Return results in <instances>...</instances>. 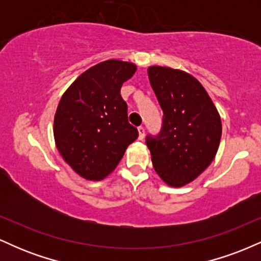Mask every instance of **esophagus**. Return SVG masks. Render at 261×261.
Masks as SVG:
<instances>
[{
	"label": "esophagus",
	"mask_w": 261,
	"mask_h": 261,
	"mask_svg": "<svg viewBox=\"0 0 261 261\" xmlns=\"http://www.w3.org/2000/svg\"><path fill=\"white\" fill-rule=\"evenodd\" d=\"M137 130H139V139L142 140L143 137H145V127L139 126L137 127Z\"/></svg>",
	"instance_id": "obj_1"
}]
</instances>
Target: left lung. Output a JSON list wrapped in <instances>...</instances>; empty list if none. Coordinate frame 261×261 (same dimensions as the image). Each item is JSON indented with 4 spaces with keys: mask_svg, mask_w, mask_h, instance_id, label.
Masks as SVG:
<instances>
[{
    "mask_svg": "<svg viewBox=\"0 0 261 261\" xmlns=\"http://www.w3.org/2000/svg\"><path fill=\"white\" fill-rule=\"evenodd\" d=\"M163 110V125L146 143L162 180L180 188L196 179L214 161L220 146V114L201 83L184 71L162 66L147 70Z\"/></svg>",
    "mask_w": 261,
    "mask_h": 261,
    "instance_id": "1",
    "label": "left lung"
}]
</instances>
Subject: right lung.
<instances>
[{
    "instance_id": "right-lung-1",
    "label": "right lung",
    "mask_w": 261,
    "mask_h": 261,
    "mask_svg": "<svg viewBox=\"0 0 261 261\" xmlns=\"http://www.w3.org/2000/svg\"><path fill=\"white\" fill-rule=\"evenodd\" d=\"M136 65L108 60L85 71L61 97L54 119L56 147L66 163L87 180H101L139 137L127 121L120 88Z\"/></svg>"
}]
</instances>
